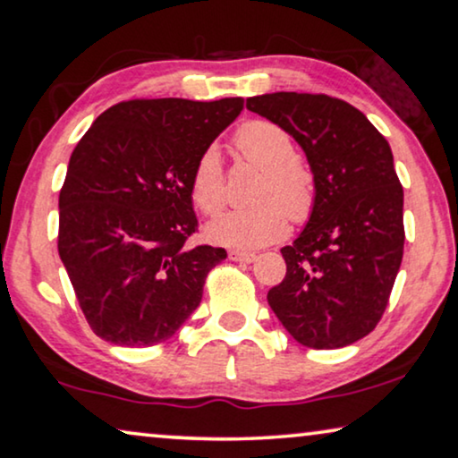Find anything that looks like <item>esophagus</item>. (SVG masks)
Here are the masks:
<instances>
[{"label": "esophagus", "instance_id": "esophagus-1", "mask_svg": "<svg viewBox=\"0 0 458 458\" xmlns=\"http://www.w3.org/2000/svg\"><path fill=\"white\" fill-rule=\"evenodd\" d=\"M229 259L233 262H243V265H250V262L256 260L254 252H243V250H231Z\"/></svg>", "mask_w": 458, "mask_h": 458}]
</instances>
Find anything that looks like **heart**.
I'll list each match as a JSON object with an SVG mask.
<instances>
[{
  "mask_svg": "<svg viewBox=\"0 0 458 458\" xmlns=\"http://www.w3.org/2000/svg\"><path fill=\"white\" fill-rule=\"evenodd\" d=\"M235 146L248 162L262 168L252 190L254 204L215 218L206 233L215 243L237 250L279 242L292 223H306L317 206V179L293 137L271 121H250L235 133ZM190 191L204 215H216L227 202L221 154L208 146L193 165Z\"/></svg>",
  "mask_w": 458,
  "mask_h": 458,
  "instance_id": "heart-1",
  "label": "heart"
}]
</instances>
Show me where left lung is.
I'll return each instance as SVG.
<instances>
[{"label": "left lung", "instance_id": "8db88e82", "mask_svg": "<svg viewBox=\"0 0 458 458\" xmlns=\"http://www.w3.org/2000/svg\"><path fill=\"white\" fill-rule=\"evenodd\" d=\"M246 108L284 127L317 179L315 212L281 248L287 273L268 306L306 348L350 346L381 321L403 262L404 191L390 143L360 110L325 93H267Z\"/></svg>", "mask_w": 458, "mask_h": 458}]
</instances>
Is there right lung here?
<instances>
[{
  "instance_id": "right-lung-1",
  "label": "right lung",
  "mask_w": 458,
  "mask_h": 458,
  "mask_svg": "<svg viewBox=\"0 0 458 458\" xmlns=\"http://www.w3.org/2000/svg\"><path fill=\"white\" fill-rule=\"evenodd\" d=\"M242 110V98L129 99L102 112L72 149L58 252L102 340L156 346L198 309L227 252L187 246L198 231L190 179L198 156Z\"/></svg>"
}]
</instances>
